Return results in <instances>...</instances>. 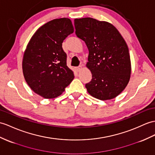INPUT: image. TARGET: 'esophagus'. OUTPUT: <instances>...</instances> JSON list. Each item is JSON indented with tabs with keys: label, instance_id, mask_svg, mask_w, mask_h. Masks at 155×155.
Masks as SVG:
<instances>
[{
	"label": "esophagus",
	"instance_id": "obj_1",
	"mask_svg": "<svg viewBox=\"0 0 155 155\" xmlns=\"http://www.w3.org/2000/svg\"><path fill=\"white\" fill-rule=\"evenodd\" d=\"M81 69H82V66H79L76 67V70L78 71H80Z\"/></svg>",
	"mask_w": 155,
	"mask_h": 155
}]
</instances>
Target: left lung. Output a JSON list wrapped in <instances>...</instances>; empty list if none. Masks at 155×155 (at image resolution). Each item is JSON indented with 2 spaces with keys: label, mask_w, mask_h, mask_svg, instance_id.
<instances>
[{
  "label": "left lung",
  "mask_w": 155,
  "mask_h": 155,
  "mask_svg": "<svg viewBox=\"0 0 155 155\" xmlns=\"http://www.w3.org/2000/svg\"><path fill=\"white\" fill-rule=\"evenodd\" d=\"M75 34L89 50L86 66L92 79L85 87L102 101L118 96L130 79L131 61L125 40L114 25L91 18L75 19Z\"/></svg>",
  "instance_id": "left-lung-1"
}]
</instances>
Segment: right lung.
Listing matches in <instances>:
<instances>
[{"mask_svg": "<svg viewBox=\"0 0 155 155\" xmlns=\"http://www.w3.org/2000/svg\"><path fill=\"white\" fill-rule=\"evenodd\" d=\"M73 32L70 19H54L37 29L26 47L22 61L24 78L45 99L60 96L74 80L62 48L63 41Z\"/></svg>", "mask_w": 155, "mask_h": 155, "instance_id": "add662e5", "label": "right lung"}]
</instances>
